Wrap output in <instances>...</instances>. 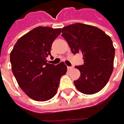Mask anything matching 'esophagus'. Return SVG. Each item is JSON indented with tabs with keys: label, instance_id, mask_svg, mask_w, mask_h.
<instances>
[{
	"label": "esophagus",
	"instance_id": "esophagus-1",
	"mask_svg": "<svg viewBox=\"0 0 124 124\" xmlns=\"http://www.w3.org/2000/svg\"><path fill=\"white\" fill-rule=\"evenodd\" d=\"M73 69V67H68V70L70 71V70H71Z\"/></svg>",
	"mask_w": 124,
	"mask_h": 124
}]
</instances>
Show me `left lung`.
Returning <instances> with one entry per match:
<instances>
[{
  "instance_id": "8db88e82",
  "label": "left lung",
  "mask_w": 124,
  "mask_h": 124,
  "mask_svg": "<svg viewBox=\"0 0 124 124\" xmlns=\"http://www.w3.org/2000/svg\"><path fill=\"white\" fill-rule=\"evenodd\" d=\"M61 33L72 52L83 54V65L75 67L81 72L74 81L75 87L85 94L101 90L113 71L115 47L110 37L97 27L83 23L64 27Z\"/></svg>"
}]
</instances>
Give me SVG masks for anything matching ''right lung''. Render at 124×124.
Returning a JSON list of instances; mask_svg holds the SVG:
<instances>
[{
	"mask_svg": "<svg viewBox=\"0 0 124 124\" xmlns=\"http://www.w3.org/2000/svg\"><path fill=\"white\" fill-rule=\"evenodd\" d=\"M61 29L38 27L21 36L10 53L12 72L20 88L37 101L50 100L57 93L61 77L66 74L63 62L47 63V56Z\"/></svg>",
	"mask_w": 124,
	"mask_h": 124,
	"instance_id": "1",
	"label": "right lung"
}]
</instances>
